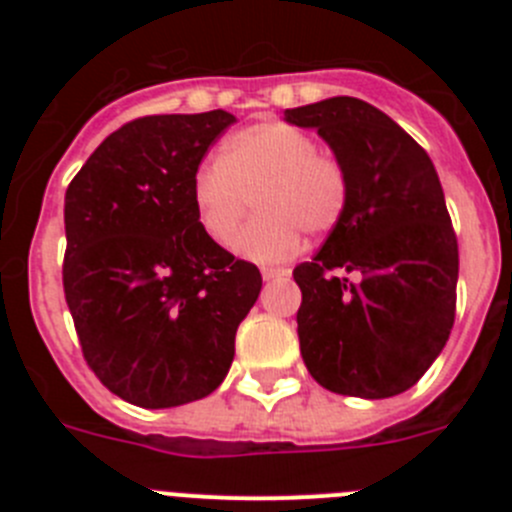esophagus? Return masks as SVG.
<instances>
[{
	"label": "esophagus",
	"instance_id": "obj_1",
	"mask_svg": "<svg viewBox=\"0 0 512 512\" xmlns=\"http://www.w3.org/2000/svg\"><path fill=\"white\" fill-rule=\"evenodd\" d=\"M261 277H264L266 282H271V279H284L289 277V269H282V266H264V269H261Z\"/></svg>",
	"mask_w": 512,
	"mask_h": 512
}]
</instances>
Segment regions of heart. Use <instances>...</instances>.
<instances>
[{"mask_svg": "<svg viewBox=\"0 0 512 512\" xmlns=\"http://www.w3.org/2000/svg\"><path fill=\"white\" fill-rule=\"evenodd\" d=\"M194 217L217 246H228L251 210L259 217L235 241L253 261H282L300 233L325 235L343 220L351 179L338 156L318 151L315 138L282 120L256 122L230 135L217 161L194 171Z\"/></svg>", "mask_w": 512, "mask_h": 512, "instance_id": "heart-1", "label": "heart"}]
</instances>
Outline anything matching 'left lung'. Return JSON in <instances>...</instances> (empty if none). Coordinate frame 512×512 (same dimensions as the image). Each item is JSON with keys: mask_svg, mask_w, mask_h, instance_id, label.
<instances>
[{"mask_svg": "<svg viewBox=\"0 0 512 512\" xmlns=\"http://www.w3.org/2000/svg\"><path fill=\"white\" fill-rule=\"evenodd\" d=\"M343 161L351 200L312 261L295 266L300 354L312 379L348 397L410 390L449 341L459 243L431 158L356 97L284 110Z\"/></svg>", "mask_w": 512, "mask_h": 512, "instance_id": "obj_1", "label": "left lung"}]
</instances>
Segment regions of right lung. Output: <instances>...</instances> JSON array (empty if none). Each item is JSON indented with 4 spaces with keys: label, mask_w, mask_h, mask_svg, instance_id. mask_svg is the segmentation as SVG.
I'll use <instances>...</instances> for the list:
<instances>
[{
    "label": "right lung",
    "mask_w": 512,
    "mask_h": 512,
    "mask_svg": "<svg viewBox=\"0 0 512 512\" xmlns=\"http://www.w3.org/2000/svg\"><path fill=\"white\" fill-rule=\"evenodd\" d=\"M235 117L146 115L99 143L66 189L63 292L99 382L138 408L220 387L261 271L202 233L194 171Z\"/></svg>",
    "instance_id": "add662e5"
}]
</instances>
